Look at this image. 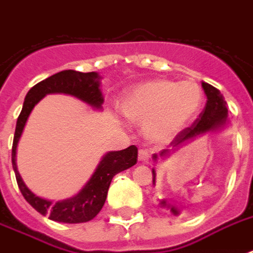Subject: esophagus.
<instances>
[{
  "instance_id": "34e87169",
  "label": "esophagus",
  "mask_w": 253,
  "mask_h": 253,
  "mask_svg": "<svg viewBox=\"0 0 253 253\" xmlns=\"http://www.w3.org/2000/svg\"><path fill=\"white\" fill-rule=\"evenodd\" d=\"M150 159V154L144 150H140L138 154V160L139 162H147Z\"/></svg>"
}]
</instances>
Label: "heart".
I'll return each mask as SVG.
<instances>
[{
  "instance_id": "b5f03b06",
  "label": "heart",
  "mask_w": 253,
  "mask_h": 253,
  "mask_svg": "<svg viewBox=\"0 0 253 253\" xmlns=\"http://www.w3.org/2000/svg\"><path fill=\"white\" fill-rule=\"evenodd\" d=\"M204 91L194 81L158 79L135 85L123 95L121 110L155 143L169 142L200 113Z\"/></svg>"
}]
</instances>
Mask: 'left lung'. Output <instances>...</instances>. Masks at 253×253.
Masks as SVG:
<instances>
[{
  "label": "left lung",
  "mask_w": 253,
  "mask_h": 253,
  "mask_svg": "<svg viewBox=\"0 0 253 253\" xmlns=\"http://www.w3.org/2000/svg\"><path fill=\"white\" fill-rule=\"evenodd\" d=\"M202 87H204L205 94L208 97L206 101V106H205L204 111L201 113L200 117L193 122L190 127H186L181 131L180 134L176 135V138L173 139V142L170 143L172 150H163L160 152V158H166L168 156L169 152L173 151L176 147H180L181 144H184L185 142H188L190 139H194L196 136L201 134H205L208 131H218L222 127L226 126V123L228 122L227 115V102L224 101L223 95L220 94V91L214 87L212 85L208 84V83H202ZM158 155H154V160L156 162L159 159ZM152 181H156V173L155 169H152ZM160 206L162 208H167L170 210L172 214L178 215L180 214V209L176 208L174 205L168 204L166 200L160 201Z\"/></svg>",
  "instance_id": "obj_1"
}]
</instances>
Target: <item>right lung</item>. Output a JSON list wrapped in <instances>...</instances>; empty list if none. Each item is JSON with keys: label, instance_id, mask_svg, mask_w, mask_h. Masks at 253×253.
<instances>
[{"label": "right lung", "instance_id": "right-lung-1", "mask_svg": "<svg viewBox=\"0 0 253 253\" xmlns=\"http://www.w3.org/2000/svg\"><path fill=\"white\" fill-rule=\"evenodd\" d=\"M99 76L97 72H77L73 69L61 71L53 76L34 85L26 94L25 102L19 117L17 119L15 134H14L13 148H11V164H13L17 184L19 186L22 196L42 215H48L49 219L63 223H84L94 218L102 209L106 201L107 190L110 186L113 177L117 173L126 170L136 164L138 162V148L135 146L127 147L122 151H111L107 152L99 162L90 180L85 186L77 193L76 196L68 200L52 201L44 200L35 196L22 180L18 172L15 155L17 146L21 135L23 132L25 125L27 122L30 113L34 106L41 101L45 94L49 93H64L81 99L83 102L90 105L94 109H101L103 103V97L99 89Z\"/></svg>", "mask_w": 253, "mask_h": 253}]
</instances>
